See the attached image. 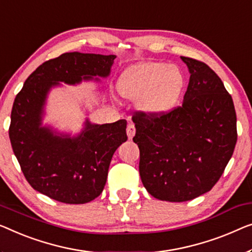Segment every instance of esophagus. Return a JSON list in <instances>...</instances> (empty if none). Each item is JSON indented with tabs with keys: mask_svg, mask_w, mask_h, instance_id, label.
<instances>
[{
	"mask_svg": "<svg viewBox=\"0 0 252 252\" xmlns=\"http://www.w3.org/2000/svg\"><path fill=\"white\" fill-rule=\"evenodd\" d=\"M134 133H136V126H134L133 123H129L126 126V134H127V138L129 139H132Z\"/></svg>",
	"mask_w": 252,
	"mask_h": 252,
	"instance_id": "obj_1",
	"label": "esophagus"
}]
</instances>
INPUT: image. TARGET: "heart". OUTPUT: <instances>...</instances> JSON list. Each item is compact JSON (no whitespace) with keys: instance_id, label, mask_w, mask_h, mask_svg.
Masks as SVG:
<instances>
[{"instance_id":"obj_1","label":"heart","mask_w":252,"mask_h":252,"mask_svg":"<svg viewBox=\"0 0 252 252\" xmlns=\"http://www.w3.org/2000/svg\"><path fill=\"white\" fill-rule=\"evenodd\" d=\"M185 78L178 66L163 62H141L127 69L118 84L121 96L138 100L148 115L167 113L179 102Z\"/></svg>"}]
</instances>
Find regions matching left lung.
<instances>
[{
    "mask_svg": "<svg viewBox=\"0 0 252 252\" xmlns=\"http://www.w3.org/2000/svg\"><path fill=\"white\" fill-rule=\"evenodd\" d=\"M181 60L190 72L182 105L160 115L138 112L132 118L142 185L153 197L173 202L208 192L238 139L233 99L223 81L206 63Z\"/></svg>",
    "mask_w": 252,
    "mask_h": 252,
    "instance_id": "obj_1",
    "label": "left lung"
}]
</instances>
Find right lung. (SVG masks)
Returning <instances> with one entry per match:
<instances>
[{
    "label": "right lung",
    "instance_id": "right-lung-1",
    "mask_svg": "<svg viewBox=\"0 0 252 252\" xmlns=\"http://www.w3.org/2000/svg\"><path fill=\"white\" fill-rule=\"evenodd\" d=\"M115 55L64 53L27 78L14 99L9 137L21 171L33 189L64 204H86L102 193L115 150L126 141V121L94 125L77 137L42 126L47 94L59 82L76 85L111 72ZM98 80V78H96Z\"/></svg>",
    "mask_w": 252,
    "mask_h": 252
}]
</instances>
